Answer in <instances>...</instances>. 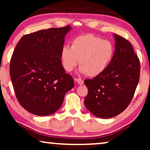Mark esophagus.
I'll return each mask as SVG.
<instances>
[{"label": "esophagus", "mask_w": 150, "mask_h": 150, "mask_svg": "<svg viewBox=\"0 0 150 150\" xmlns=\"http://www.w3.org/2000/svg\"><path fill=\"white\" fill-rule=\"evenodd\" d=\"M75 81H76V83L79 84V85H83V84L84 83V81L83 79H75Z\"/></svg>", "instance_id": "34e87169"}]
</instances>
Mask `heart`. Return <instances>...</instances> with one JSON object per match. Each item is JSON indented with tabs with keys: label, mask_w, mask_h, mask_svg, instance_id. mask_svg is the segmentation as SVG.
<instances>
[{
	"label": "heart",
	"mask_w": 150,
	"mask_h": 150,
	"mask_svg": "<svg viewBox=\"0 0 150 150\" xmlns=\"http://www.w3.org/2000/svg\"><path fill=\"white\" fill-rule=\"evenodd\" d=\"M115 47L111 42L92 34L74 39L71 46L61 48V59L63 68L71 71L79 63L80 71L89 77L103 73L114 56Z\"/></svg>",
	"instance_id": "b5f03b06"
}]
</instances>
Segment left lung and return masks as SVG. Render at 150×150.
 Instances as JSON below:
<instances>
[{"label":"left lung","instance_id":"obj_1","mask_svg":"<svg viewBox=\"0 0 150 150\" xmlns=\"http://www.w3.org/2000/svg\"><path fill=\"white\" fill-rule=\"evenodd\" d=\"M115 50L106 70L93 79H85L88 94L85 105L92 114L107 119L117 115L130 104L140 76V61L132 45L114 34Z\"/></svg>","mask_w":150,"mask_h":150}]
</instances>
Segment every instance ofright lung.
<instances>
[{
	"label": "right lung",
	"instance_id": "obj_1",
	"mask_svg": "<svg viewBox=\"0 0 150 150\" xmlns=\"http://www.w3.org/2000/svg\"><path fill=\"white\" fill-rule=\"evenodd\" d=\"M70 30L66 26L25 35L13 51L10 61L12 85L18 101L30 113H54L74 86L61 60L65 36Z\"/></svg>",
	"mask_w": 150,
	"mask_h": 150
}]
</instances>
